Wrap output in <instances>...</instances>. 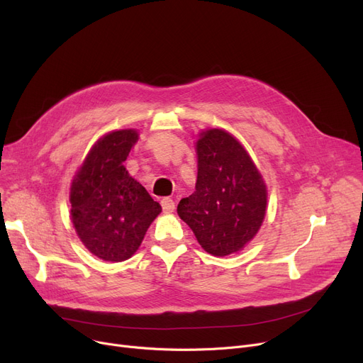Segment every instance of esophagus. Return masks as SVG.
Segmentation results:
<instances>
[{
	"mask_svg": "<svg viewBox=\"0 0 363 363\" xmlns=\"http://www.w3.org/2000/svg\"><path fill=\"white\" fill-rule=\"evenodd\" d=\"M162 208H163V212L164 213H172L175 211V203H174V200L172 199H169V197H164V199H162Z\"/></svg>",
	"mask_w": 363,
	"mask_h": 363,
	"instance_id": "34e87169",
	"label": "esophagus"
}]
</instances>
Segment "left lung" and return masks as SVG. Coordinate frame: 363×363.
I'll list each match as a JSON object with an SVG mask.
<instances>
[{
	"instance_id": "left-lung-1",
	"label": "left lung",
	"mask_w": 363,
	"mask_h": 363,
	"mask_svg": "<svg viewBox=\"0 0 363 363\" xmlns=\"http://www.w3.org/2000/svg\"><path fill=\"white\" fill-rule=\"evenodd\" d=\"M196 191L178 204L179 218L203 250L228 256L249 244L266 215L268 189L242 144L223 129L199 133Z\"/></svg>"
}]
</instances>
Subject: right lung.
<instances>
[{"label": "right lung", "mask_w": 363, "mask_h": 363, "mask_svg": "<svg viewBox=\"0 0 363 363\" xmlns=\"http://www.w3.org/2000/svg\"><path fill=\"white\" fill-rule=\"evenodd\" d=\"M138 138L137 129L106 133L92 145L70 185L74 231L94 256L106 262L128 260L162 212L123 166Z\"/></svg>", "instance_id": "obj_1"}]
</instances>
